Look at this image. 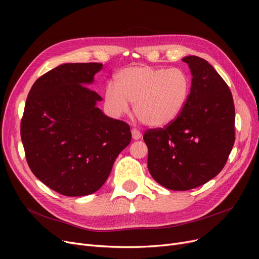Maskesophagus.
Returning <instances> with one entry per match:
<instances>
[{
	"instance_id": "obj_1",
	"label": "esophagus",
	"mask_w": 259,
	"mask_h": 259,
	"mask_svg": "<svg viewBox=\"0 0 259 259\" xmlns=\"http://www.w3.org/2000/svg\"><path fill=\"white\" fill-rule=\"evenodd\" d=\"M132 136H133V139L137 140L139 138H142V133H140L137 128H133L132 130Z\"/></svg>"
}]
</instances>
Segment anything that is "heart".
<instances>
[{
	"label": "heart",
	"mask_w": 259,
	"mask_h": 259,
	"mask_svg": "<svg viewBox=\"0 0 259 259\" xmlns=\"http://www.w3.org/2000/svg\"><path fill=\"white\" fill-rule=\"evenodd\" d=\"M114 85L105 92L106 103L115 114L128 111V103L137 119L150 127H162L177 119L190 94L191 83L180 68L135 66L114 76Z\"/></svg>",
	"instance_id": "heart-1"
}]
</instances>
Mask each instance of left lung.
<instances>
[{"mask_svg":"<svg viewBox=\"0 0 259 259\" xmlns=\"http://www.w3.org/2000/svg\"><path fill=\"white\" fill-rule=\"evenodd\" d=\"M183 61L192 74L183 111L168 125L144 134L151 176L176 191L193 189L221 173L236 140L229 86L203 58L187 56Z\"/></svg>","mask_w":259,"mask_h":259,"instance_id":"left-lung-1","label":"left lung"}]
</instances>
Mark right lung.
Masks as SVG:
<instances>
[{
  "instance_id": "add662e5",
  "label": "right lung",
  "mask_w": 259,
  "mask_h": 259,
  "mask_svg": "<svg viewBox=\"0 0 259 259\" xmlns=\"http://www.w3.org/2000/svg\"><path fill=\"white\" fill-rule=\"evenodd\" d=\"M103 65L65 64L41 75L31 88L20 135L31 171L66 197L96 192L116 156L131 143L127 123L105 115L101 98L88 85Z\"/></svg>"
}]
</instances>
